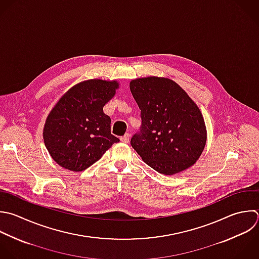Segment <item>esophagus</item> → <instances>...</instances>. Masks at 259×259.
<instances>
[{
  "mask_svg": "<svg viewBox=\"0 0 259 259\" xmlns=\"http://www.w3.org/2000/svg\"><path fill=\"white\" fill-rule=\"evenodd\" d=\"M120 141L122 143H128L130 142V134H125L123 137H121Z\"/></svg>",
  "mask_w": 259,
  "mask_h": 259,
  "instance_id": "esophagus-1",
  "label": "esophagus"
}]
</instances>
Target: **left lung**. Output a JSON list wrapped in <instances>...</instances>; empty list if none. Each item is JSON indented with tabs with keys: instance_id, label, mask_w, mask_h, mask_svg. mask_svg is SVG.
I'll return each mask as SVG.
<instances>
[{
	"instance_id": "obj_1",
	"label": "left lung",
	"mask_w": 259,
	"mask_h": 259,
	"mask_svg": "<svg viewBox=\"0 0 259 259\" xmlns=\"http://www.w3.org/2000/svg\"><path fill=\"white\" fill-rule=\"evenodd\" d=\"M130 89L142 118L131 145L144 162L165 175L192 166L206 141L204 120L193 100L167 78L136 79Z\"/></svg>"
}]
</instances>
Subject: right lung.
Segmentation results:
<instances>
[{
	"label": "right lung",
	"instance_id": "right-lung-1",
	"mask_svg": "<svg viewBox=\"0 0 259 259\" xmlns=\"http://www.w3.org/2000/svg\"><path fill=\"white\" fill-rule=\"evenodd\" d=\"M117 88L116 81H84L72 87L52 109L45 124L44 140L60 166L83 171L119 142L111 135L110 117L103 112V106Z\"/></svg>",
	"mask_w": 259,
	"mask_h": 259
}]
</instances>
